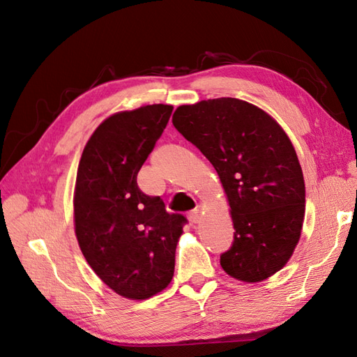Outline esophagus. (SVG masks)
<instances>
[{
    "label": "esophagus",
    "instance_id": "obj_1",
    "mask_svg": "<svg viewBox=\"0 0 357 357\" xmlns=\"http://www.w3.org/2000/svg\"><path fill=\"white\" fill-rule=\"evenodd\" d=\"M189 222L197 225L201 222V211L199 210H193L192 213H189Z\"/></svg>",
    "mask_w": 357,
    "mask_h": 357
}]
</instances>
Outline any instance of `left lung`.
<instances>
[{
    "mask_svg": "<svg viewBox=\"0 0 357 357\" xmlns=\"http://www.w3.org/2000/svg\"><path fill=\"white\" fill-rule=\"evenodd\" d=\"M172 125L211 162L228 198L235 232L223 271L244 283L274 275L294 255L305 215L304 174L284 129L236 98L180 105Z\"/></svg>",
    "mask_w": 357,
    "mask_h": 357,
    "instance_id": "left-lung-1",
    "label": "left lung"
}]
</instances>
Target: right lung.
<instances>
[{
	"label": "right lung",
	"instance_id": "add662e5",
	"mask_svg": "<svg viewBox=\"0 0 357 357\" xmlns=\"http://www.w3.org/2000/svg\"><path fill=\"white\" fill-rule=\"evenodd\" d=\"M172 105L152 104L112 114L95 129L79 162L74 231L80 250L117 295L143 301L174 275L185 215L138 189L137 174L169 121Z\"/></svg>",
	"mask_w": 357,
	"mask_h": 357
}]
</instances>
